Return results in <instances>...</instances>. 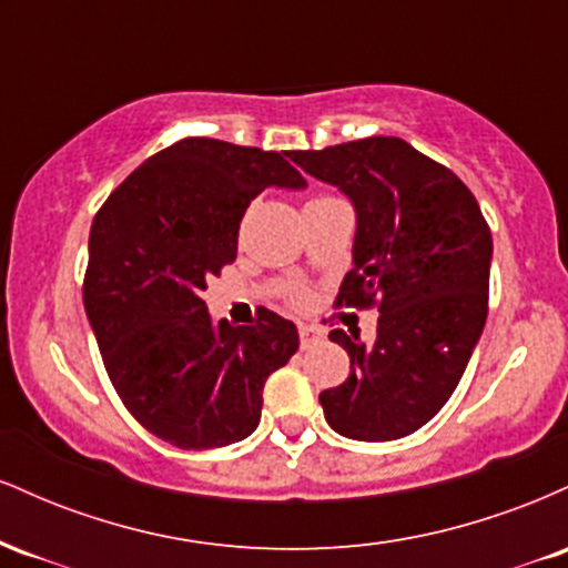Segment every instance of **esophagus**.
I'll use <instances>...</instances> for the list:
<instances>
[{"instance_id":"34e87169","label":"esophagus","mask_w":568,"mask_h":568,"mask_svg":"<svg viewBox=\"0 0 568 568\" xmlns=\"http://www.w3.org/2000/svg\"><path fill=\"white\" fill-rule=\"evenodd\" d=\"M298 342H302V349L317 347L323 342V331L315 325H298Z\"/></svg>"}]
</instances>
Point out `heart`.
<instances>
[{
	"instance_id": "1",
	"label": "heart",
	"mask_w": 568,
	"mask_h": 568,
	"mask_svg": "<svg viewBox=\"0 0 568 568\" xmlns=\"http://www.w3.org/2000/svg\"><path fill=\"white\" fill-rule=\"evenodd\" d=\"M323 200H334V197H312L310 202H306V205H312V202H323Z\"/></svg>"
}]
</instances>
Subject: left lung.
Masks as SVG:
<instances>
[{
	"label": "left lung",
	"instance_id": "8db88e82",
	"mask_svg": "<svg viewBox=\"0 0 568 568\" xmlns=\"http://www.w3.org/2000/svg\"><path fill=\"white\" fill-rule=\"evenodd\" d=\"M355 207L352 270L336 306L379 304L371 344L331 331L347 382L321 393L325 422L352 440H397L425 427L465 374L488 315L491 232L448 168L395 135L288 152Z\"/></svg>",
	"mask_w": 568,
	"mask_h": 568
}]
</instances>
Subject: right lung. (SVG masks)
Wrapping results in <instances>:
<instances>
[{
    "label": "right lung",
    "mask_w": 568,
    "mask_h": 568,
    "mask_svg": "<svg viewBox=\"0 0 568 568\" xmlns=\"http://www.w3.org/2000/svg\"><path fill=\"white\" fill-rule=\"evenodd\" d=\"M266 186L306 181L277 152L184 139L130 173L90 226L84 312L109 379L149 433L186 452L247 438L264 382L298 349L296 325L275 312L213 323L202 302Z\"/></svg>",
    "instance_id": "add662e5"
}]
</instances>
